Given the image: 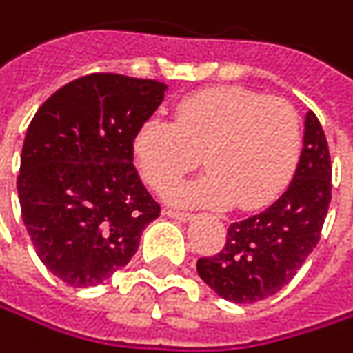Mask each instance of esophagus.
<instances>
[{
    "label": "esophagus",
    "instance_id": "34e87169",
    "mask_svg": "<svg viewBox=\"0 0 353 353\" xmlns=\"http://www.w3.org/2000/svg\"><path fill=\"white\" fill-rule=\"evenodd\" d=\"M169 217H173V219H180V221H190L192 219V213H188V211H178V209H167L165 211Z\"/></svg>",
    "mask_w": 353,
    "mask_h": 353
}]
</instances>
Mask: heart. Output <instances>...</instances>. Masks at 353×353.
<instances>
[{
	"label": "heart",
	"instance_id": "1",
	"mask_svg": "<svg viewBox=\"0 0 353 353\" xmlns=\"http://www.w3.org/2000/svg\"><path fill=\"white\" fill-rule=\"evenodd\" d=\"M134 159L146 184L165 194L201 165L209 173L173 192L180 203L244 209L271 203L300 159L302 128L294 105L242 86H217L184 97L173 121L148 117L134 136Z\"/></svg>",
	"mask_w": 353,
	"mask_h": 353
}]
</instances>
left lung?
Returning a JSON list of instances; mask_svg holds the SVG:
<instances>
[{
    "instance_id": "1",
    "label": "left lung",
    "mask_w": 353,
    "mask_h": 353,
    "mask_svg": "<svg viewBox=\"0 0 353 353\" xmlns=\"http://www.w3.org/2000/svg\"><path fill=\"white\" fill-rule=\"evenodd\" d=\"M331 203V154L319 117L308 111L304 148L288 190L265 211L228 228L221 252L196 263L223 300L252 304L285 288L321 240Z\"/></svg>"
}]
</instances>
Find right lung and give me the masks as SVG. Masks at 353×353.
Segmentation results:
<instances>
[{
    "label": "right lung",
    "mask_w": 353,
    "mask_h": 353,
    "mask_svg": "<svg viewBox=\"0 0 353 353\" xmlns=\"http://www.w3.org/2000/svg\"><path fill=\"white\" fill-rule=\"evenodd\" d=\"M165 84L97 72L55 90L34 113L18 173L20 213L43 265L72 288L125 267L161 213L134 167V136Z\"/></svg>",
    "instance_id": "add662e5"
}]
</instances>
